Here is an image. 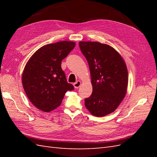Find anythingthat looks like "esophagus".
Masks as SVG:
<instances>
[{
	"label": "esophagus",
	"instance_id": "34e87169",
	"mask_svg": "<svg viewBox=\"0 0 157 157\" xmlns=\"http://www.w3.org/2000/svg\"><path fill=\"white\" fill-rule=\"evenodd\" d=\"M81 86V82L80 81H77L73 84V86H74L75 88H78L79 86Z\"/></svg>",
	"mask_w": 157,
	"mask_h": 157
}]
</instances>
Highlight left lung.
<instances>
[{
  "mask_svg": "<svg viewBox=\"0 0 157 157\" xmlns=\"http://www.w3.org/2000/svg\"><path fill=\"white\" fill-rule=\"evenodd\" d=\"M79 46L89 65L92 93L85 98L92 115L105 116L115 111L124 98L128 73L124 60L109 45L98 42H79Z\"/></svg>",
  "mask_w": 157,
  "mask_h": 157,
  "instance_id": "left-lung-1",
  "label": "left lung"
}]
</instances>
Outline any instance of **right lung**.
Here are the masks:
<instances>
[{
    "label": "right lung",
    "mask_w": 157,
    "mask_h": 157,
    "mask_svg": "<svg viewBox=\"0 0 157 157\" xmlns=\"http://www.w3.org/2000/svg\"><path fill=\"white\" fill-rule=\"evenodd\" d=\"M75 43L61 41L39 48L25 65L22 84L36 107L50 112L61 105L65 93L74 90L67 82L61 61L74 48Z\"/></svg>",
    "instance_id": "1"
}]
</instances>
